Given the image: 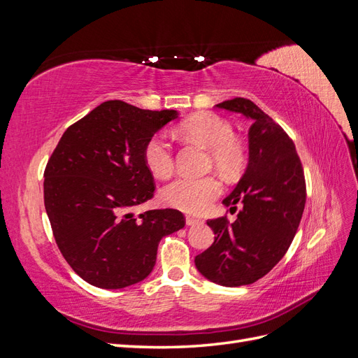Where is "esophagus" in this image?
I'll return each instance as SVG.
<instances>
[{
  "label": "esophagus",
  "mask_w": 358,
  "mask_h": 358,
  "mask_svg": "<svg viewBox=\"0 0 358 358\" xmlns=\"http://www.w3.org/2000/svg\"><path fill=\"white\" fill-rule=\"evenodd\" d=\"M185 221H187V225H197V224L201 222V220L194 218V216H187Z\"/></svg>",
  "instance_id": "1"
}]
</instances>
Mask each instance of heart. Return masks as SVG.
Returning a JSON list of instances; mask_svg holds the SVG:
<instances>
[{"label":"heart","mask_w":358,"mask_h":358,"mask_svg":"<svg viewBox=\"0 0 358 358\" xmlns=\"http://www.w3.org/2000/svg\"><path fill=\"white\" fill-rule=\"evenodd\" d=\"M178 133L210 149L215 167L225 175H234L242 169L243 148L233 137L234 129L224 117L215 113H201L182 122ZM143 158L149 171L159 179L169 178L175 169L171 146L164 136H154L148 140ZM221 192L222 183L215 176H180L162 189L161 199L171 208L199 215L208 210Z\"/></svg>","instance_id":"obj_1"}]
</instances>
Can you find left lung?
I'll list each match as a JSON object with an SVG mask.
<instances>
[{"mask_svg": "<svg viewBox=\"0 0 358 358\" xmlns=\"http://www.w3.org/2000/svg\"><path fill=\"white\" fill-rule=\"evenodd\" d=\"M218 109L251 119L248 166L222 203L237 220H209L215 242L196 257L199 272L222 287L252 284L272 270L294 239L306 203L305 175L292 140L272 117L246 99L227 100Z\"/></svg>", "mask_w": 358, "mask_h": 358, "instance_id": "left-lung-1", "label": "left lung"}]
</instances>
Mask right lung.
<instances>
[{
	"label": "right lung",
	"mask_w": 358,
	"mask_h": 358,
	"mask_svg": "<svg viewBox=\"0 0 358 358\" xmlns=\"http://www.w3.org/2000/svg\"><path fill=\"white\" fill-rule=\"evenodd\" d=\"M178 110L121 100L67 128L45 170V208L61 254L86 282L119 289L149 276L162 237L185 225L176 209H134L154 196L143 150Z\"/></svg>",
	"instance_id": "right-lung-1"
}]
</instances>
